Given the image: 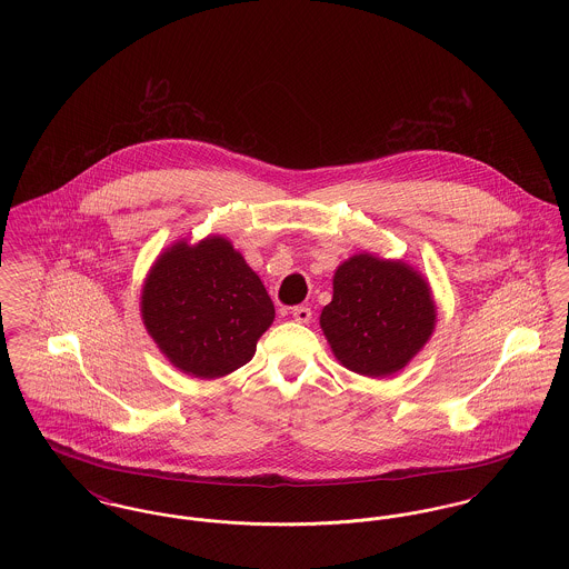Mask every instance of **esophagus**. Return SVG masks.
Instances as JSON below:
<instances>
[{"label": "esophagus", "mask_w": 569, "mask_h": 569, "mask_svg": "<svg viewBox=\"0 0 569 569\" xmlns=\"http://www.w3.org/2000/svg\"><path fill=\"white\" fill-rule=\"evenodd\" d=\"M292 318L298 325H309L311 322V309L309 307H295Z\"/></svg>", "instance_id": "esophagus-1"}]
</instances>
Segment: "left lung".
Masks as SVG:
<instances>
[{"label": "left lung", "mask_w": 569, "mask_h": 569, "mask_svg": "<svg viewBox=\"0 0 569 569\" xmlns=\"http://www.w3.org/2000/svg\"><path fill=\"white\" fill-rule=\"evenodd\" d=\"M437 325L429 279L406 260L353 253L332 277L320 328L335 358L365 378L406 369Z\"/></svg>", "instance_id": "obj_1"}]
</instances>
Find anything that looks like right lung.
Wrapping results in <instances>:
<instances>
[{"instance_id": "right-lung-1", "label": "right lung", "mask_w": 569, "mask_h": 569, "mask_svg": "<svg viewBox=\"0 0 569 569\" xmlns=\"http://www.w3.org/2000/svg\"><path fill=\"white\" fill-rule=\"evenodd\" d=\"M140 318L172 367L217 379L253 358L274 307L243 253L226 237L209 234L162 249L140 290Z\"/></svg>"}]
</instances>
